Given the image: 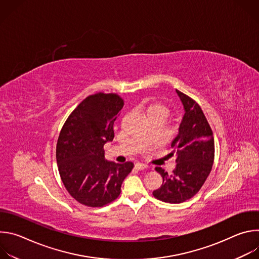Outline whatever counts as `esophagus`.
Wrapping results in <instances>:
<instances>
[{"mask_svg": "<svg viewBox=\"0 0 259 259\" xmlns=\"http://www.w3.org/2000/svg\"><path fill=\"white\" fill-rule=\"evenodd\" d=\"M147 167V165H145V164H142V163H136L135 164V168L136 169H138V170H143V169H146Z\"/></svg>", "mask_w": 259, "mask_h": 259, "instance_id": "34e87169", "label": "esophagus"}]
</instances>
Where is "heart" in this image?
<instances>
[{
	"instance_id": "heart-1",
	"label": "heart",
	"mask_w": 259,
	"mask_h": 259,
	"mask_svg": "<svg viewBox=\"0 0 259 259\" xmlns=\"http://www.w3.org/2000/svg\"><path fill=\"white\" fill-rule=\"evenodd\" d=\"M157 112L166 114V113H167V108H166L165 105L160 104V103L151 104L149 107H147V114H150V113H157Z\"/></svg>"
}]
</instances>
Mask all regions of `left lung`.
<instances>
[{"mask_svg": "<svg viewBox=\"0 0 259 259\" xmlns=\"http://www.w3.org/2000/svg\"><path fill=\"white\" fill-rule=\"evenodd\" d=\"M186 114L179 132L171 143L176 155V168L171 175L161 167L156 171L163 177L160 189L153 192L156 199L179 204L193 198L203 187L214 162V137L201 106L189 95L176 89Z\"/></svg>", "mask_w": 259, "mask_h": 259, "instance_id": "obj_1", "label": "left lung"}]
</instances>
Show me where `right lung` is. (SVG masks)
Returning a JSON list of instances; mask_svg holds the SVG:
<instances>
[{"mask_svg": "<svg viewBox=\"0 0 259 259\" xmlns=\"http://www.w3.org/2000/svg\"><path fill=\"white\" fill-rule=\"evenodd\" d=\"M124 105L117 93L98 92L86 97L64 122L56 144L60 178L80 204L102 207L115 201L134 164L104 160L105 142L115 137L114 122Z\"/></svg>", "mask_w": 259, "mask_h": 259, "instance_id": "1", "label": "right lung"}]
</instances>
